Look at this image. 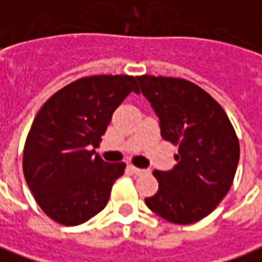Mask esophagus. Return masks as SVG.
<instances>
[{
	"mask_svg": "<svg viewBox=\"0 0 262 262\" xmlns=\"http://www.w3.org/2000/svg\"><path fill=\"white\" fill-rule=\"evenodd\" d=\"M127 168H129V171H132L133 174H143V172H146V170H143V168H137V167H135V165H127Z\"/></svg>",
	"mask_w": 262,
	"mask_h": 262,
	"instance_id": "obj_1",
	"label": "esophagus"
}]
</instances>
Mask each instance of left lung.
Returning a JSON list of instances; mask_svg holds the SVG:
<instances>
[{
    "mask_svg": "<svg viewBox=\"0 0 262 262\" xmlns=\"http://www.w3.org/2000/svg\"><path fill=\"white\" fill-rule=\"evenodd\" d=\"M159 116L161 137L178 146L177 164L154 171L156 195L144 202L177 225H191L213 210L229 192L240 159L227 115L201 86L172 77H136Z\"/></svg>",
    "mask_w": 262,
    "mask_h": 262,
    "instance_id": "8db88e82",
    "label": "left lung"
}]
</instances>
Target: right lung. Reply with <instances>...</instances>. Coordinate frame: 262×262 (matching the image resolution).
I'll list each match as a JSON object with an SVG mask.
<instances>
[{
	"mask_svg": "<svg viewBox=\"0 0 262 262\" xmlns=\"http://www.w3.org/2000/svg\"><path fill=\"white\" fill-rule=\"evenodd\" d=\"M132 91L139 92L132 75H92L61 88L37 112L24 148V176L50 219L77 226L106 206L126 164L105 163L90 147Z\"/></svg>",
	"mask_w": 262,
	"mask_h": 262,
	"instance_id": "1",
	"label": "right lung"
}]
</instances>
